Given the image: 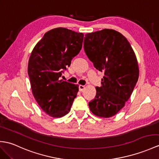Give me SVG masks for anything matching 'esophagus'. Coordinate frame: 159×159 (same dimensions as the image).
<instances>
[{
  "instance_id": "esophagus-1",
  "label": "esophagus",
  "mask_w": 159,
  "mask_h": 159,
  "mask_svg": "<svg viewBox=\"0 0 159 159\" xmlns=\"http://www.w3.org/2000/svg\"><path fill=\"white\" fill-rule=\"evenodd\" d=\"M84 88H85V86H84V85H79V91H83L84 89Z\"/></svg>"
}]
</instances>
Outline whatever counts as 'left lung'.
<instances>
[{"label": "left lung", "mask_w": 159, "mask_h": 159, "mask_svg": "<svg viewBox=\"0 0 159 159\" xmlns=\"http://www.w3.org/2000/svg\"><path fill=\"white\" fill-rule=\"evenodd\" d=\"M84 49L95 68L104 72L102 86L89 103L95 116L109 118L123 108L139 78V68L134 51L125 36L112 29L88 33Z\"/></svg>", "instance_id": "obj_1"}]
</instances>
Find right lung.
Returning <instances> with one entry per match:
<instances>
[{
	"instance_id": "obj_1",
	"label": "right lung",
	"mask_w": 159,
	"mask_h": 159,
	"mask_svg": "<svg viewBox=\"0 0 159 159\" xmlns=\"http://www.w3.org/2000/svg\"><path fill=\"white\" fill-rule=\"evenodd\" d=\"M84 34L64 28L51 30L35 45L28 73L32 94L44 112L60 118L70 110L79 85L60 80L64 70L82 49Z\"/></svg>"
}]
</instances>
